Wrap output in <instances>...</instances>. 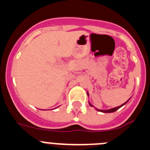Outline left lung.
<instances>
[{"label":"left lung","instance_id":"left-lung-1","mask_svg":"<svg viewBox=\"0 0 150 150\" xmlns=\"http://www.w3.org/2000/svg\"><path fill=\"white\" fill-rule=\"evenodd\" d=\"M87 94H88V92H87ZM128 100H129V99H128V100H127L126 102H125V104H122V105H120V106H119V107H114V108H111V109H109V110H99V109H97V108H95V109H96V110H98V111H100V112H115V111H116L117 110H119L120 108V107H122L123 105H125V104H126L127 102L128 101ZM88 104H89V105L91 106V107H93V105H92V104H91V103H88Z\"/></svg>","mask_w":150,"mask_h":150}]
</instances>
